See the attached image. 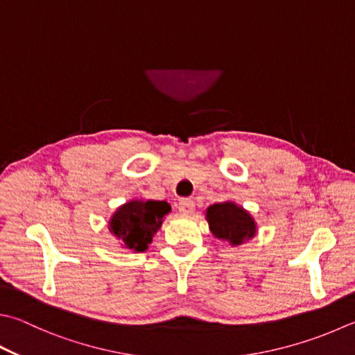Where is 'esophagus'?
<instances>
[{
	"label": "esophagus",
	"instance_id": "esophagus-1",
	"mask_svg": "<svg viewBox=\"0 0 355 355\" xmlns=\"http://www.w3.org/2000/svg\"><path fill=\"white\" fill-rule=\"evenodd\" d=\"M179 211L184 213V215H190V213H193V210H195V202L190 198H182L179 200Z\"/></svg>",
	"mask_w": 355,
	"mask_h": 355
}]
</instances>
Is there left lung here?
I'll return each instance as SVG.
<instances>
[{
    "label": "left lung",
    "instance_id": "8db88e82",
    "mask_svg": "<svg viewBox=\"0 0 355 355\" xmlns=\"http://www.w3.org/2000/svg\"><path fill=\"white\" fill-rule=\"evenodd\" d=\"M207 220L213 235L229 241L233 245L255 235V220L233 202L210 205L207 209Z\"/></svg>",
    "mask_w": 355,
    "mask_h": 355
}]
</instances>
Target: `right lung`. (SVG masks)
Instances as JSON below:
<instances>
[{
  "mask_svg": "<svg viewBox=\"0 0 355 355\" xmlns=\"http://www.w3.org/2000/svg\"><path fill=\"white\" fill-rule=\"evenodd\" d=\"M168 211L170 205L165 200H131L111 218L110 232L126 249L144 252Z\"/></svg>",
  "mask_w": 355,
  "mask_h": 355,
  "instance_id": "1",
  "label": "right lung"
}]
</instances>
